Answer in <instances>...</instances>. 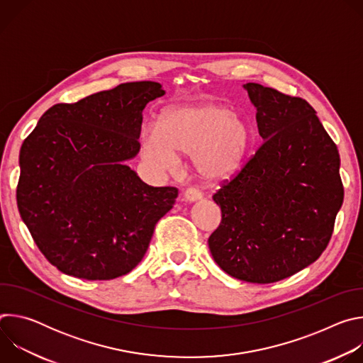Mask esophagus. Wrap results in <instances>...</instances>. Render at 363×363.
<instances>
[{
  "label": "esophagus",
  "mask_w": 363,
  "mask_h": 363,
  "mask_svg": "<svg viewBox=\"0 0 363 363\" xmlns=\"http://www.w3.org/2000/svg\"><path fill=\"white\" fill-rule=\"evenodd\" d=\"M202 198V194L201 191H198L196 188H189L184 192V201H188V202H195L198 199Z\"/></svg>",
  "instance_id": "1"
}]
</instances>
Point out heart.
Here are the masks:
<instances>
[{
  "mask_svg": "<svg viewBox=\"0 0 363 363\" xmlns=\"http://www.w3.org/2000/svg\"><path fill=\"white\" fill-rule=\"evenodd\" d=\"M251 142L252 128L244 116L216 103H196L168 108L158 125L145 126L140 157L158 171H172L179 157H191L203 181L221 184L242 169Z\"/></svg>",
  "mask_w": 363,
  "mask_h": 363,
  "instance_id": "obj_1",
  "label": "heart"
}]
</instances>
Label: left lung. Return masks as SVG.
<instances>
[{
  "instance_id": "1",
  "label": "left lung",
  "mask_w": 363,
  "mask_h": 363,
  "mask_svg": "<svg viewBox=\"0 0 363 363\" xmlns=\"http://www.w3.org/2000/svg\"><path fill=\"white\" fill-rule=\"evenodd\" d=\"M262 146L213 195L221 223L208 245L231 277L269 284L315 263L343 202L336 143L296 96L247 83Z\"/></svg>"
}]
</instances>
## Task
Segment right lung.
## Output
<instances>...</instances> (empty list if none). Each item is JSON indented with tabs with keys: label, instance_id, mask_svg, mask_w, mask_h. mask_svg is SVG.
Listing matches in <instances>:
<instances>
[{
	"label": "right lung",
	"instance_id": "1",
	"mask_svg": "<svg viewBox=\"0 0 363 363\" xmlns=\"http://www.w3.org/2000/svg\"><path fill=\"white\" fill-rule=\"evenodd\" d=\"M164 94L157 82H132L57 103L23 142L18 211L62 273L84 280L128 274L172 208L175 186H150L125 165L139 152L145 106Z\"/></svg>",
	"mask_w": 363,
	"mask_h": 363
}]
</instances>
